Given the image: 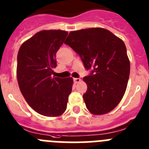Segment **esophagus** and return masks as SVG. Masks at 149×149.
Returning a JSON list of instances; mask_svg holds the SVG:
<instances>
[{
  "mask_svg": "<svg viewBox=\"0 0 149 149\" xmlns=\"http://www.w3.org/2000/svg\"><path fill=\"white\" fill-rule=\"evenodd\" d=\"M73 81H74L75 83H79V82H80L81 79H80V78H74Z\"/></svg>",
  "mask_w": 149,
  "mask_h": 149,
  "instance_id": "34e87169",
  "label": "esophagus"
}]
</instances>
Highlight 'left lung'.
Returning a JSON list of instances; mask_svg holds the SVG:
<instances>
[{"label":"left lung","mask_w":149,"mask_h":149,"mask_svg":"<svg viewBox=\"0 0 149 149\" xmlns=\"http://www.w3.org/2000/svg\"><path fill=\"white\" fill-rule=\"evenodd\" d=\"M64 43L79 54L85 69H91L83 78L88 86L83 99L89 112L112 111L122 99L130 76L125 42L108 30L92 28L71 31Z\"/></svg>","instance_id":"obj_1"}]
</instances>
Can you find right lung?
I'll list each match as a JSON object with an SVG mask.
<instances>
[{"label":"right lung","instance_id":"add662e5","mask_svg":"<svg viewBox=\"0 0 149 149\" xmlns=\"http://www.w3.org/2000/svg\"><path fill=\"white\" fill-rule=\"evenodd\" d=\"M67 34L61 30L41 31L25 41L18 52L16 74L21 92L28 105L42 116L62 115L72 91L71 77L53 76L56 52Z\"/></svg>","mask_w":149,"mask_h":149}]
</instances>
